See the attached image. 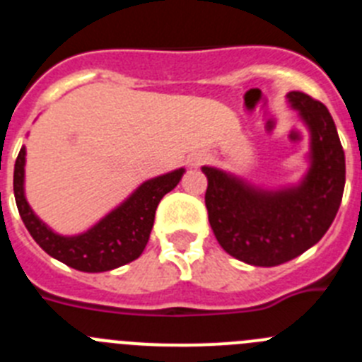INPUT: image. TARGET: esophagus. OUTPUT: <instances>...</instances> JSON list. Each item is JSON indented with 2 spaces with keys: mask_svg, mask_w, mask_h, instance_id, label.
<instances>
[{
  "mask_svg": "<svg viewBox=\"0 0 362 362\" xmlns=\"http://www.w3.org/2000/svg\"><path fill=\"white\" fill-rule=\"evenodd\" d=\"M188 163H190V166L203 165V163H204V156H203V153H194V156H190Z\"/></svg>",
  "mask_w": 362,
  "mask_h": 362,
  "instance_id": "esophagus-1",
  "label": "esophagus"
}]
</instances>
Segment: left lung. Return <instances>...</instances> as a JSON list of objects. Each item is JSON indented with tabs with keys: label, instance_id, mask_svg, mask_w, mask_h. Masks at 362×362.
Instances as JSON below:
<instances>
[{
	"label": "left lung",
	"instance_id": "left-lung-1",
	"mask_svg": "<svg viewBox=\"0 0 362 362\" xmlns=\"http://www.w3.org/2000/svg\"><path fill=\"white\" fill-rule=\"evenodd\" d=\"M286 98L310 130V168L299 185L264 190L203 166L214 235L226 254L254 267H277L312 248L330 228L343 199L344 150L330 112L305 92Z\"/></svg>",
	"mask_w": 362,
	"mask_h": 362
}]
</instances>
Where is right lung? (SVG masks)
Segmentation results:
<instances>
[{"instance_id": "1", "label": "right lung", "mask_w": 362, "mask_h": 362, "mask_svg": "<svg viewBox=\"0 0 362 362\" xmlns=\"http://www.w3.org/2000/svg\"><path fill=\"white\" fill-rule=\"evenodd\" d=\"M25 146L14 165V197L19 216L32 239L50 257L79 272H107L130 263L145 250L159 201L174 190L185 174L177 168L137 187L117 209L99 219L92 228L78 235H59L32 212L25 197Z\"/></svg>"}]
</instances>
